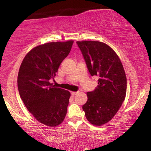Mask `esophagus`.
Segmentation results:
<instances>
[{
    "label": "esophagus",
    "mask_w": 151,
    "mask_h": 151,
    "mask_svg": "<svg viewBox=\"0 0 151 151\" xmlns=\"http://www.w3.org/2000/svg\"><path fill=\"white\" fill-rule=\"evenodd\" d=\"M78 92H71V95H72V96H76V94H78Z\"/></svg>",
    "instance_id": "34e87169"
}]
</instances>
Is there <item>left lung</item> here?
Wrapping results in <instances>:
<instances>
[{
    "label": "left lung",
    "instance_id": "1",
    "mask_svg": "<svg viewBox=\"0 0 151 151\" xmlns=\"http://www.w3.org/2000/svg\"><path fill=\"white\" fill-rule=\"evenodd\" d=\"M91 76L99 78L98 85L87 92V102L82 106L87 120L102 126L115 116L124 100L127 81L123 65L114 50L104 42H76Z\"/></svg>",
    "mask_w": 151,
    "mask_h": 151
}]
</instances>
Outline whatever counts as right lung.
Segmentation results:
<instances>
[{
	"mask_svg": "<svg viewBox=\"0 0 151 151\" xmlns=\"http://www.w3.org/2000/svg\"><path fill=\"white\" fill-rule=\"evenodd\" d=\"M73 41L52 42L33 48L24 58L18 75L20 98L39 122L56 127L67 112L71 93L54 87V79L62 62L69 55Z\"/></svg>",
	"mask_w": 151,
	"mask_h": 151,
	"instance_id": "add662e5",
	"label": "right lung"
}]
</instances>
